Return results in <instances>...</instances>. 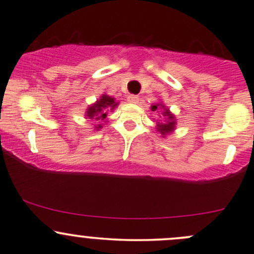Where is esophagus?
<instances>
[{
	"instance_id": "obj_1",
	"label": "esophagus",
	"mask_w": 254,
	"mask_h": 254,
	"mask_svg": "<svg viewBox=\"0 0 254 254\" xmlns=\"http://www.w3.org/2000/svg\"><path fill=\"white\" fill-rule=\"evenodd\" d=\"M127 101H129L130 103H138L140 98H138L137 96H135V95H130L129 97H127Z\"/></svg>"
}]
</instances>
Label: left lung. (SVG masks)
Returning <instances> with one entry per match:
<instances>
[{"instance_id": "left-lung-1", "label": "left lung", "mask_w": 254, "mask_h": 254, "mask_svg": "<svg viewBox=\"0 0 254 254\" xmlns=\"http://www.w3.org/2000/svg\"><path fill=\"white\" fill-rule=\"evenodd\" d=\"M151 109L153 112L158 111V109L162 111V117L164 118V120H163V122H157V131H158L159 134H162V136H165L170 134L172 131H174L176 119L175 117L170 113L169 109H168L167 107L162 105V103H156V105L151 107Z\"/></svg>"}]
</instances>
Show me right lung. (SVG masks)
I'll use <instances>...</instances> for the list:
<instances>
[{
  "mask_svg": "<svg viewBox=\"0 0 254 254\" xmlns=\"http://www.w3.org/2000/svg\"><path fill=\"white\" fill-rule=\"evenodd\" d=\"M117 106H118V102H116V100L113 97H111L108 95H102L93 105L87 108L85 116L89 119H92L95 123H101L103 120H106L108 111H113ZM101 127H102L101 124H97L95 127V129H101Z\"/></svg>",
  "mask_w": 254,
  "mask_h": 254,
  "instance_id": "right-lung-1",
  "label": "right lung"
}]
</instances>
